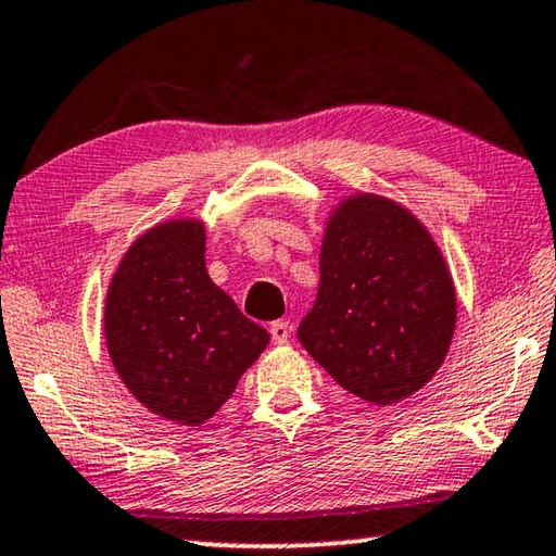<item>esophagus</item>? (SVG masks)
I'll list each match as a JSON object with an SVG mask.
<instances>
[{
  "label": "esophagus",
  "instance_id": "34e87169",
  "mask_svg": "<svg viewBox=\"0 0 556 556\" xmlns=\"http://www.w3.org/2000/svg\"><path fill=\"white\" fill-rule=\"evenodd\" d=\"M269 333H271V338H275V343H287L291 326H289V321H275L269 326Z\"/></svg>",
  "mask_w": 556,
  "mask_h": 556
}]
</instances>
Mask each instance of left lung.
<instances>
[{
	"mask_svg": "<svg viewBox=\"0 0 556 556\" xmlns=\"http://www.w3.org/2000/svg\"><path fill=\"white\" fill-rule=\"evenodd\" d=\"M318 269L296 331L308 355L372 404L425 388L456 326L454 281L425 225L380 195H353L328 220Z\"/></svg>",
	"mask_w": 556,
	"mask_h": 556,
	"instance_id": "8db88e82",
	"label": "left lung"
}]
</instances>
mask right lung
Instances as JSON below:
<instances>
[{
    "mask_svg": "<svg viewBox=\"0 0 556 556\" xmlns=\"http://www.w3.org/2000/svg\"><path fill=\"white\" fill-rule=\"evenodd\" d=\"M199 220H172L131 244L105 304L108 351L147 409L199 427L269 343L205 269Z\"/></svg>",
    "mask_w": 556,
    "mask_h": 556,
    "instance_id": "add662e5",
    "label": "right lung"
}]
</instances>
